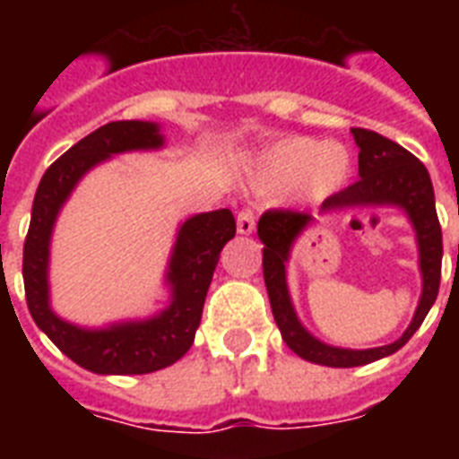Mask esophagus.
Wrapping results in <instances>:
<instances>
[{"mask_svg": "<svg viewBox=\"0 0 459 459\" xmlns=\"http://www.w3.org/2000/svg\"><path fill=\"white\" fill-rule=\"evenodd\" d=\"M255 223H257V216H255L252 209H240V212H238L236 226L240 236H250L252 230H255Z\"/></svg>", "mask_w": 459, "mask_h": 459, "instance_id": "obj_1", "label": "esophagus"}]
</instances>
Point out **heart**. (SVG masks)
Segmentation results:
<instances>
[{"label":"heart","mask_w":459,"mask_h":459,"mask_svg":"<svg viewBox=\"0 0 459 459\" xmlns=\"http://www.w3.org/2000/svg\"><path fill=\"white\" fill-rule=\"evenodd\" d=\"M352 173V159L341 143H324L293 135L279 140L259 161V180L264 187L295 186L305 200H326L335 195Z\"/></svg>","instance_id":"obj_1"}]
</instances>
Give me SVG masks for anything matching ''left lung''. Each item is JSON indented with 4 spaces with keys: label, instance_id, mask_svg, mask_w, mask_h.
Segmentation results:
<instances>
[{
    "label": "left lung",
    "instance_id": "left-lung-1",
    "mask_svg": "<svg viewBox=\"0 0 459 459\" xmlns=\"http://www.w3.org/2000/svg\"><path fill=\"white\" fill-rule=\"evenodd\" d=\"M355 143L359 147V178L341 193L331 195L321 204V212L348 207H400L405 209L417 233L421 269V298L410 326L398 341L391 345L369 350L333 348L316 341L300 324L295 307L290 302L286 283V262L290 257V247L302 230L312 223V214L307 212H290V209H269L257 223L259 240L264 243V283L269 302H272L273 319L279 324L281 335L295 355L324 367H362L377 362L381 357L398 352L436 302L438 286H441V259L443 236L438 214H436L434 186L429 178L427 166L412 152L398 143L384 138L367 128H352Z\"/></svg>",
    "mask_w": 459,
    "mask_h": 459
}]
</instances>
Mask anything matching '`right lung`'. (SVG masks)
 <instances>
[{"mask_svg": "<svg viewBox=\"0 0 459 459\" xmlns=\"http://www.w3.org/2000/svg\"><path fill=\"white\" fill-rule=\"evenodd\" d=\"M164 145L157 124L111 121L61 154L39 180L32 202L30 229L23 245V283L30 316L47 338L82 369L95 374H150L186 355L200 326L202 307L223 245L236 236L230 209L190 216L173 245L166 281L171 305L145 321H124L107 328H81L59 319L49 307V240L59 209L75 183L111 154L157 150Z\"/></svg>", "mask_w": 459, "mask_h": 459, "instance_id": "1", "label": "right lung"}]
</instances>
